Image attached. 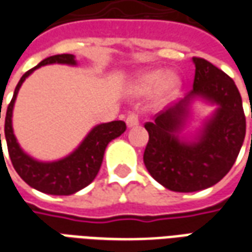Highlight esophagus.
I'll list each match as a JSON object with an SVG mask.
<instances>
[{
  "label": "esophagus",
  "mask_w": 252,
  "mask_h": 252,
  "mask_svg": "<svg viewBox=\"0 0 252 252\" xmlns=\"http://www.w3.org/2000/svg\"><path fill=\"white\" fill-rule=\"evenodd\" d=\"M126 126L128 128H132V126H139V116L136 113H129V115L126 116Z\"/></svg>",
  "instance_id": "obj_1"
}]
</instances>
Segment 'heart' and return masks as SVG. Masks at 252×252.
<instances>
[{"mask_svg": "<svg viewBox=\"0 0 252 252\" xmlns=\"http://www.w3.org/2000/svg\"><path fill=\"white\" fill-rule=\"evenodd\" d=\"M181 79L178 75L169 72L163 68H151L140 72L133 81L132 90L140 95H147L153 92H158V94L163 98H167L180 89Z\"/></svg>", "mask_w": 252, "mask_h": 252, "instance_id": "heart-1", "label": "heart"}]
</instances>
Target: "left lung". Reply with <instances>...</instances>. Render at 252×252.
<instances>
[{"instance_id":"8db88e82","label":"left lung","mask_w":252,"mask_h":252,"mask_svg":"<svg viewBox=\"0 0 252 252\" xmlns=\"http://www.w3.org/2000/svg\"><path fill=\"white\" fill-rule=\"evenodd\" d=\"M195 64L193 89L184 99L159 112L144 128L148 143L143 160L148 173L166 189L190 193L222 180L238 158L246 136L242 97L231 77L202 58ZM195 96L219 105L197 142H182L178 132Z\"/></svg>"}]
</instances>
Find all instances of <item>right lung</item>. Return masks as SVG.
Here are the masks:
<instances>
[{
	"label": "right lung",
	"mask_w": 252,
	"mask_h": 252,
	"mask_svg": "<svg viewBox=\"0 0 252 252\" xmlns=\"http://www.w3.org/2000/svg\"><path fill=\"white\" fill-rule=\"evenodd\" d=\"M51 63L77 64L74 55L61 54V55L46 58L37 66L25 72L14 89L13 98L6 109L5 139H6L9 157H10L14 170L31 188L39 190L41 193H47V194L70 195L93 182L95 175L98 174L108 143L120 136L121 133H124L126 126L124 121L117 120L94 126L74 153L57 162H39L36 159L31 158L30 155H27L19 146L17 139L13 133L12 115H13L14 101L25 78L35 71L36 68L51 64Z\"/></svg>",
	"instance_id": "right-lung-1"
}]
</instances>
